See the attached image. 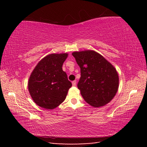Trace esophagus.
Instances as JSON below:
<instances>
[{
    "label": "esophagus",
    "instance_id": "34e87169",
    "mask_svg": "<svg viewBox=\"0 0 147 147\" xmlns=\"http://www.w3.org/2000/svg\"><path fill=\"white\" fill-rule=\"evenodd\" d=\"M72 84H73V86H75L76 85V81L74 80V81L72 82Z\"/></svg>",
    "mask_w": 147,
    "mask_h": 147
}]
</instances>
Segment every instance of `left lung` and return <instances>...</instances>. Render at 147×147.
Here are the masks:
<instances>
[{"mask_svg":"<svg viewBox=\"0 0 147 147\" xmlns=\"http://www.w3.org/2000/svg\"><path fill=\"white\" fill-rule=\"evenodd\" d=\"M80 68L78 88L87 103L96 108L109 103L119 88L115 68L100 54L88 50L72 53Z\"/></svg>","mask_w":147,"mask_h":147,"instance_id":"1","label":"left lung"}]
</instances>
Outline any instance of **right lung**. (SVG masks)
<instances>
[{
	"instance_id": "1",
	"label": "right lung",
	"mask_w": 147,
	"mask_h": 147,
	"mask_svg": "<svg viewBox=\"0 0 147 147\" xmlns=\"http://www.w3.org/2000/svg\"><path fill=\"white\" fill-rule=\"evenodd\" d=\"M67 53L51 54L43 58L32 71L28 91L37 105L53 109L65 100L72 84L62 69Z\"/></svg>"
}]
</instances>
